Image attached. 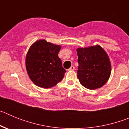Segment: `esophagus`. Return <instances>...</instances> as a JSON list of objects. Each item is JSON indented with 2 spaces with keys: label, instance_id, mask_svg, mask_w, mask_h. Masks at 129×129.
Masks as SVG:
<instances>
[{
  "label": "esophagus",
  "instance_id": "obj_1",
  "mask_svg": "<svg viewBox=\"0 0 129 129\" xmlns=\"http://www.w3.org/2000/svg\"><path fill=\"white\" fill-rule=\"evenodd\" d=\"M75 70V67H73V66H72V67L68 69V70Z\"/></svg>",
  "mask_w": 129,
  "mask_h": 129
}]
</instances>
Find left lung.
Masks as SVG:
<instances>
[{
	"label": "left lung",
	"instance_id": "8db88e82",
	"mask_svg": "<svg viewBox=\"0 0 129 129\" xmlns=\"http://www.w3.org/2000/svg\"><path fill=\"white\" fill-rule=\"evenodd\" d=\"M77 77L84 87L90 90L101 88L109 80L111 64L107 52L97 44L77 49Z\"/></svg>",
	"mask_w": 129,
	"mask_h": 129
}]
</instances>
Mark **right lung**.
<instances>
[{"instance_id":"obj_1","label":"right lung","mask_w":129,"mask_h":129,"mask_svg":"<svg viewBox=\"0 0 129 129\" xmlns=\"http://www.w3.org/2000/svg\"><path fill=\"white\" fill-rule=\"evenodd\" d=\"M61 45L38 40L31 44L26 57V68L29 77L35 85L44 88L55 86L64 76L58 53Z\"/></svg>"}]
</instances>
